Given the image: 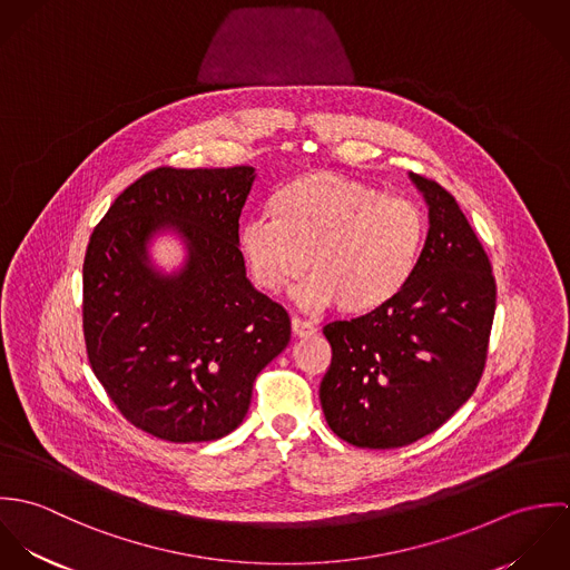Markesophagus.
<instances>
[{"mask_svg": "<svg viewBox=\"0 0 570 570\" xmlns=\"http://www.w3.org/2000/svg\"><path fill=\"white\" fill-rule=\"evenodd\" d=\"M292 331H294V335H298V337H305V335H312V333H316V326L312 325L309 321H303V318L294 316V318H292Z\"/></svg>", "mask_w": 570, "mask_h": 570, "instance_id": "obj_1", "label": "esophagus"}]
</instances>
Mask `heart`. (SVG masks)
Returning a JSON list of instances; mask_svg holds the SVG:
<instances>
[{"mask_svg":"<svg viewBox=\"0 0 570 570\" xmlns=\"http://www.w3.org/2000/svg\"><path fill=\"white\" fill-rule=\"evenodd\" d=\"M269 217H252L239 249L254 283L281 294L312 267L301 303L337 305L366 316L391 305L421 263L425 215L407 197L364 181L309 170L287 179L269 199Z\"/></svg>","mask_w":570,"mask_h":570,"instance_id":"heart-1","label":"heart"}]
</instances>
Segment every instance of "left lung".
Masks as SVG:
<instances>
[{"label": "left lung", "instance_id": "1", "mask_svg": "<svg viewBox=\"0 0 570 570\" xmlns=\"http://www.w3.org/2000/svg\"><path fill=\"white\" fill-rule=\"evenodd\" d=\"M428 206V237L406 289L386 307L323 328L328 428L357 448L407 445L441 428L476 391L495 312L488 254L456 199L410 173Z\"/></svg>", "mask_w": 570, "mask_h": 570}]
</instances>
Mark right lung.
I'll use <instances>...</instances> for the list:
<instances>
[{
    "mask_svg": "<svg viewBox=\"0 0 570 570\" xmlns=\"http://www.w3.org/2000/svg\"><path fill=\"white\" fill-rule=\"evenodd\" d=\"M252 166H163L111 204L82 263V333L94 375L136 428L173 443L215 441L244 421L256 375L287 346V312L254 289L239 249ZM173 232L183 267L148 245Z\"/></svg>",
    "mask_w": 570,
    "mask_h": 570,
    "instance_id": "right-lung-1",
    "label": "right lung"
}]
</instances>
